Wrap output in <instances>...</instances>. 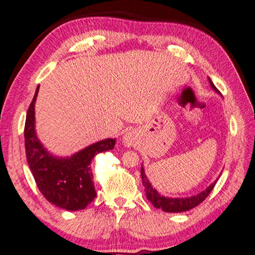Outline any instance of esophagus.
Wrapping results in <instances>:
<instances>
[{"instance_id": "1", "label": "esophagus", "mask_w": 255, "mask_h": 255, "mask_svg": "<svg viewBox=\"0 0 255 255\" xmlns=\"http://www.w3.org/2000/svg\"><path fill=\"white\" fill-rule=\"evenodd\" d=\"M130 142H131V141H130V138H129V137H128V136H126V137H125V143H126V144H127V145H130Z\"/></svg>"}]
</instances>
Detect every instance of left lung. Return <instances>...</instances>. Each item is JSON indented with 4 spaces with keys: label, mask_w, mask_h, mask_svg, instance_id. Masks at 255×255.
I'll return each mask as SVG.
<instances>
[{
    "label": "left lung",
    "mask_w": 255,
    "mask_h": 255,
    "mask_svg": "<svg viewBox=\"0 0 255 255\" xmlns=\"http://www.w3.org/2000/svg\"><path fill=\"white\" fill-rule=\"evenodd\" d=\"M210 85L213 90L216 91L217 93H219V91L217 90V87L213 85L211 79L209 78ZM141 177H142V184L144 186L145 190V195H147L148 201L151 203L152 205L155 206L156 209H162L164 212H184V211H189L193 208H196L197 205H199L201 203L204 201L210 195V192L212 191V189L215 188L216 183H212L211 185L209 186L208 189L204 190V191L198 193V195L192 196V197H185V198H169V197H164L161 196L159 193L156 191V190L152 188L150 182L148 181L147 176L144 174L143 168H141Z\"/></svg>",
    "instance_id": "1"
}]
</instances>
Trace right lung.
I'll list each match as a JSON object with an SVG mask.
<instances>
[{"label": "right lung", "instance_id": "right-lung-1", "mask_svg": "<svg viewBox=\"0 0 255 255\" xmlns=\"http://www.w3.org/2000/svg\"><path fill=\"white\" fill-rule=\"evenodd\" d=\"M30 104L25 119L24 144L26 161L39 191L50 203L67 211L83 210L96 198L91 163L99 152L114 148V138L91 144L67 158L50 155L38 141L35 133V101Z\"/></svg>", "mask_w": 255, "mask_h": 255}]
</instances>
